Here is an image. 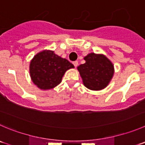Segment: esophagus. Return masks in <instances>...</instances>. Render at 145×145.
<instances>
[{"mask_svg": "<svg viewBox=\"0 0 145 145\" xmlns=\"http://www.w3.org/2000/svg\"><path fill=\"white\" fill-rule=\"evenodd\" d=\"M72 63H73V65H74V66H75V67H77V66L78 65V61H74Z\"/></svg>", "mask_w": 145, "mask_h": 145, "instance_id": "1", "label": "esophagus"}]
</instances>
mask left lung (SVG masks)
<instances>
[{"mask_svg": "<svg viewBox=\"0 0 145 145\" xmlns=\"http://www.w3.org/2000/svg\"><path fill=\"white\" fill-rule=\"evenodd\" d=\"M84 59L85 63L78 67L84 85L92 90L104 89L114 73L112 63L103 55L95 53L88 54Z\"/></svg>", "mask_w": 145, "mask_h": 145, "instance_id": "obj_1", "label": "left lung"}]
</instances>
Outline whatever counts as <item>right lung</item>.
<instances>
[{"mask_svg":"<svg viewBox=\"0 0 145 145\" xmlns=\"http://www.w3.org/2000/svg\"><path fill=\"white\" fill-rule=\"evenodd\" d=\"M74 65L53 51L44 50L37 54L30 65L33 82L42 89H49L60 83L66 70Z\"/></svg>","mask_w":145,"mask_h":145,"instance_id":"add662e5","label":"right lung"}]
</instances>
